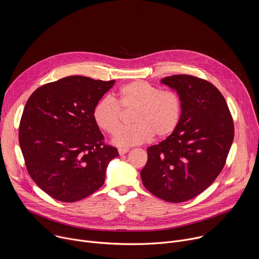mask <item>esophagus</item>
Masks as SVG:
<instances>
[{"label":"esophagus","mask_w":259,"mask_h":259,"mask_svg":"<svg viewBox=\"0 0 259 259\" xmlns=\"http://www.w3.org/2000/svg\"><path fill=\"white\" fill-rule=\"evenodd\" d=\"M128 152H129V149H128V147H121V149H119V154H120L121 156H123V155L127 154Z\"/></svg>","instance_id":"1"}]
</instances>
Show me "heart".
Returning a JSON list of instances; mask_svg holds the SVG:
<instances>
[{
    "mask_svg": "<svg viewBox=\"0 0 259 259\" xmlns=\"http://www.w3.org/2000/svg\"><path fill=\"white\" fill-rule=\"evenodd\" d=\"M115 100L117 104L108 97L97 100L92 109V117L102 131L114 134L121 123L120 109H136L133 117L136 124L115 132L113 141L119 146L143 143L154 135L160 139L166 138L180 124L183 100L174 90H162L149 82L135 80L120 87Z\"/></svg>",
    "mask_w": 259,
    "mask_h": 259,
    "instance_id": "b5f03b06",
    "label": "heart"
}]
</instances>
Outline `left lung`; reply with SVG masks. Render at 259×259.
Wrapping results in <instances>:
<instances>
[{"label":"left lung","instance_id":"1","mask_svg":"<svg viewBox=\"0 0 259 259\" xmlns=\"http://www.w3.org/2000/svg\"><path fill=\"white\" fill-rule=\"evenodd\" d=\"M162 83L182 97V117L172 135L147 149L140 176L153 195L180 203L200 195L223 171L235 127L224 95L210 82L174 75Z\"/></svg>","mask_w":259,"mask_h":259}]
</instances>
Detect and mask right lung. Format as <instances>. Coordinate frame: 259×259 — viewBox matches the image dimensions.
Segmentation results:
<instances>
[{"label": "right lung", "instance_id": "add662e5", "mask_svg": "<svg viewBox=\"0 0 259 259\" xmlns=\"http://www.w3.org/2000/svg\"><path fill=\"white\" fill-rule=\"evenodd\" d=\"M113 81L70 76L45 84L27 99L19 144L27 172L53 199L72 203L102 187L108 163L119 156L92 117Z\"/></svg>", "mask_w": 259, "mask_h": 259}]
</instances>
